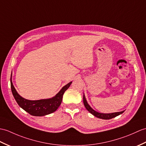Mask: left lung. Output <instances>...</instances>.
Masks as SVG:
<instances>
[{"label": "left lung", "mask_w": 146, "mask_h": 146, "mask_svg": "<svg viewBox=\"0 0 146 146\" xmlns=\"http://www.w3.org/2000/svg\"><path fill=\"white\" fill-rule=\"evenodd\" d=\"M83 103L84 106H85L86 109L91 114H92L93 116L95 117H97L98 118H100V119H110L112 118L116 117L119 115L123 113L124 111H121V112H116V113H99V112H97L95 110H94L92 108H91L90 105L88 103L87 101L86 100L85 96H84V94H83Z\"/></svg>", "instance_id": "obj_1"}]
</instances>
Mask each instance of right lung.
<instances>
[{"label":"right lung","mask_w":146,"mask_h":146,"mask_svg":"<svg viewBox=\"0 0 146 146\" xmlns=\"http://www.w3.org/2000/svg\"><path fill=\"white\" fill-rule=\"evenodd\" d=\"M72 83V81H71L66 84L55 96L52 98L39 100H29L23 98L17 93L12 83V74L11 77L12 93L17 103L23 110L34 116H43L55 112L62 103L64 93Z\"/></svg>","instance_id":"1"}]
</instances>
